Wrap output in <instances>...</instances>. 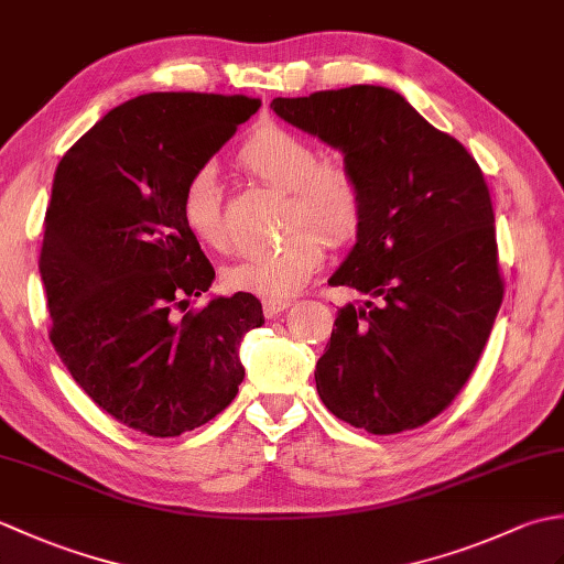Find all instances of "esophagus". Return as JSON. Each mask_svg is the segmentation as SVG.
<instances>
[{
  "label": "esophagus",
  "instance_id": "obj_1",
  "mask_svg": "<svg viewBox=\"0 0 564 564\" xmlns=\"http://www.w3.org/2000/svg\"><path fill=\"white\" fill-rule=\"evenodd\" d=\"M291 307V301H263V315L275 317Z\"/></svg>",
  "mask_w": 564,
  "mask_h": 564
}]
</instances>
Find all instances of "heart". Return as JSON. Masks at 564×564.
Listing matches in <instances>:
<instances>
[{"mask_svg":"<svg viewBox=\"0 0 564 564\" xmlns=\"http://www.w3.org/2000/svg\"><path fill=\"white\" fill-rule=\"evenodd\" d=\"M237 162L257 182L285 191L283 242L223 269L227 291L283 301L303 291L325 261V245H351L361 235L366 203L351 166L339 158L317 160V150L279 126L259 128L237 152ZM186 230L215 251L230 247L220 186L210 166L188 176L178 200Z\"/></svg>","mask_w":564,"mask_h":564,"instance_id":"heart-1","label":"heart"}]
</instances>
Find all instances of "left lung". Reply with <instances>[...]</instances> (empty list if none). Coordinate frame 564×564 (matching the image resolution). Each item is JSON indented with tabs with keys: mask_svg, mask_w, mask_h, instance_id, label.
<instances>
[{
	"mask_svg": "<svg viewBox=\"0 0 564 564\" xmlns=\"http://www.w3.org/2000/svg\"><path fill=\"white\" fill-rule=\"evenodd\" d=\"M271 109L339 150L366 203L361 235L329 279L364 303L334 319L319 398L370 434L422 426L463 390L505 297L482 170L386 87L279 97Z\"/></svg>",
	"mask_w": 564,
	"mask_h": 564,
	"instance_id": "8db88e82",
	"label": "left lung"
}]
</instances>
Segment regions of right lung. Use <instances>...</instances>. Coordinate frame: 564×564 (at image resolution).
Here are the masks:
<instances>
[{"mask_svg":"<svg viewBox=\"0 0 564 564\" xmlns=\"http://www.w3.org/2000/svg\"><path fill=\"white\" fill-rule=\"evenodd\" d=\"M259 106L242 94H142L57 164L39 259L51 341L104 412L148 436L220 414L245 380L239 344L263 325L251 293L186 313L215 271L178 210L188 176Z\"/></svg>","mask_w":564,"mask_h":564,"instance_id":"add662e5","label":"right lung"}]
</instances>
